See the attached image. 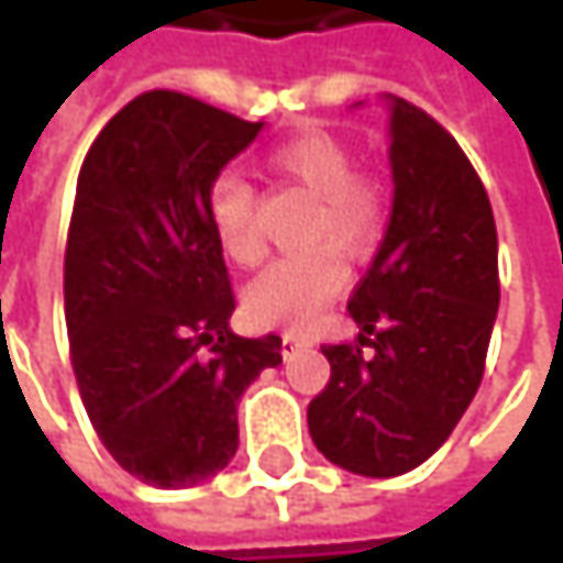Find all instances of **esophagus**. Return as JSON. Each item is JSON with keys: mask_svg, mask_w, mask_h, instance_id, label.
Wrapping results in <instances>:
<instances>
[{"mask_svg": "<svg viewBox=\"0 0 563 563\" xmlns=\"http://www.w3.org/2000/svg\"><path fill=\"white\" fill-rule=\"evenodd\" d=\"M306 345H309V342H306V339H299V335H289V332H286V335H283V358H289V355H292V352H299V349H306Z\"/></svg>", "mask_w": 563, "mask_h": 563, "instance_id": "1", "label": "esophagus"}]
</instances>
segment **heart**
I'll return each mask as SVG.
<instances>
[{
    "label": "heart",
    "mask_w": 563,
    "mask_h": 563,
    "mask_svg": "<svg viewBox=\"0 0 563 563\" xmlns=\"http://www.w3.org/2000/svg\"><path fill=\"white\" fill-rule=\"evenodd\" d=\"M271 169L283 181L316 198L306 244L309 254L286 257L247 286L244 309L257 325L271 329H309L316 325L335 296L345 289L349 261L368 257L385 231L388 198L378 178L355 172V150L325 130H309L280 143L271 153ZM208 218L221 251L238 267H257L267 244L257 228V191L241 172H221L208 185ZM329 246H335L329 252Z\"/></svg>",
    "instance_id": "b5f03b06"
}]
</instances>
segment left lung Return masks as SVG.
<instances>
[{
	"label": "left lung",
	"instance_id": "1",
	"mask_svg": "<svg viewBox=\"0 0 563 563\" xmlns=\"http://www.w3.org/2000/svg\"><path fill=\"white\" fill-rule=\"evenodd\" d=\"M394 205L355 286V345H322L329 385L309 400L316 450L391 479L430 460L479 391L499 312V238L489 195L460 143L420 107L385 93Z\"/></svg>",
	"mask_w": 563,
	"mask_h": 563
}]
</instances>
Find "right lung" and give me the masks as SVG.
Here are the masks:
<instances>
[{"instance_id":"right-lung-1","label":"right lung","mask_w":563,"mask_h":563,"mask_svg":"<svg viewBox=\"0 0 563 563\" xmlns=\"http://www.w3.org/2000/svg\"><path fill=\"white\" fill-rule=\"evenodd\" d=\"M264 123L150 90L93 140L64 251V319L87 417L140 483L185 489L238 453V400L280 335L231 332L208 185Z\"/></svg>"}]
</instances>
